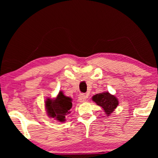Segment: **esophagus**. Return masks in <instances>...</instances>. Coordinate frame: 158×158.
Here are the masks:
<instances>
[{
  "label": "esophagus",
  "mask_w": 158,
  "mask_h": 158,
  "mask_svg": "<svg viewBox=\"0 0 158 158\" xmlns=\"http://www.w3.org/2000/svg\"><path fill=\"white\" fill-rule=\"evenodd\" d=\"M87 98H88V96H87V95H85V94H81L78 97L79 101H80V102H82V103L85 102V101L87 100Z\"/></svg>",
  "instance_id": "obj_1"
}]
</instances>
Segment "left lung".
Wrapping results in <instances>:
<instances>
[{
	"mask_svg": "<svg viewBox=\"0 0 158 158\" xmlns=\"http://www.w3.org/2000/svg\"><path fill=\"white\" fill-rule=\"evenodd\" d=\"M92 100L97 105L103 108L107 116H109L118 104V99L113 95L110 94L109 92H103L96 94L93 96Z\"/></svg>",
	"mask_w": 158,
	"mask_h": 158,
	"instance_id": "1",
	"label": "left lung"
}]
</instances>
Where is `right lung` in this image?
<instances>
[{
	"label": "right lung",
	"mask_w": 158,
	"mask_h": 158,
	"mask_svg": "<svg viewBox=\"0 0 158 158\" xmlns=\"http://www.w3.org/2000/svg\"><path fill=\"white\" fill-rule=\"evenodd\" d=\"M45 106L49 116L55 118L58 122H65V117L70 113L72 108V99L67 97L62 91H60L57 98L55 99L47 98Z\"/></svg>",
	"instance_id": "right-lung-1"
}]
</instances>
